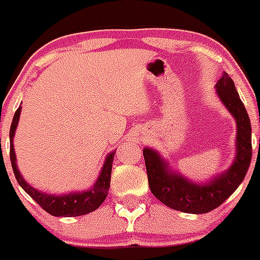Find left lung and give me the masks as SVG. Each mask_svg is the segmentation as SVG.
<instances>
[{"label":"left lung","instance_id":"8db88e82","mask_svg":"<svg viewBox=\"0 0 260 260\" xmlns=\"http://www.w3.org/2000/svg\"><path fill=\"white\" fill-rule=\"evenodd\" d=\"M216 91L236 121V153L231 166L205 181L187 178L175 170L157 150L146 146L144 152L147 178L152 194L167 207L185 213H207L222 205L238 188L252 160V126L233 80L220 77Z\"/></svg>","mask_w":260,"mask_h":260}]
</instances>
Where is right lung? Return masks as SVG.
Returning <instances> with one entry per match:
<instances>
[{
  "instance_id": "right-lung-1",
  "label": "right lung",
  "mask_w": 260,
  "mask_h": 260,
  "mask_svg": "<svg viewBox=\"0 0 260 260\" xmlns=\"http://www.w3.org/2000/svg\"><path fill=\"white\" fill-rule=\"evenodd\" d=\"M21 110L22 107L19 105L17 110H16L15 116H13L12 119V124H11L10 130L11 165H12L13 174L16 176V180H17L18 185L21 186L22 188L26 191V193H28L29 196L44 209V211H47L49 214H52V216L78 217L86 213H90V212L99 208L100 205L104 202L105 198L108 196L111 180V167H113L115 150L109 152L107 155L95 182L93 183V186H91L90 188L83 189V191L67 192V193L60 194H53L49 193V192L40 191V189L35 188V187L29 185V183L24 180V177L22 176L21 171H19L17 166V158H16L15 146H13V139H15V134L19 121V116H21Z\"/></svg>"
}]
</instances>
